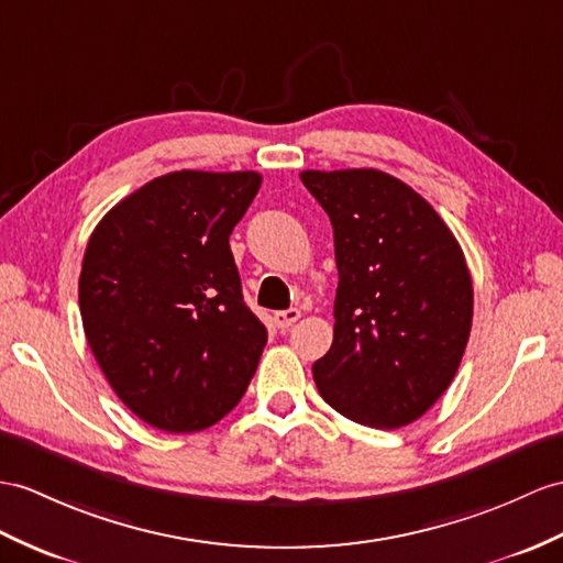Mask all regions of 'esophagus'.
Masks as SVG:
<instances>
[{"label":"esophagus","instance_id":"1","mask_svg":"<svg viewBox=\"0 0 563 563\" xmlns=\"http://www.w3.org/2000/svg\"><path fill=\"white\" fill-rule=\"evenodd\" d=\"M300 318V310L298 308H289V310H282V312H274V324L279 329H289L294 322H298Z\"/></svg>","mask_w":563,"mask_h":563}]
</instances>
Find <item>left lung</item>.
Returning <instances> with one entry per match:
<instances>
[{
	"mask_svg": "<svg viewBox=\"0 0 563 563\" xmlns=\"http://www.w3.org/2000/svg\"><path fill=\"white\" fill-rule=\"evenodd\" d=\"M334 229V341L312 365L322 399L394 430L440 399L473 324V282L432 205L377 169L300 174Z\"/></svg>",
	"mask_w": 563,
	"mask_h": 563,
	"instance_id": "1",
	"label": "left lung"
}]
</instances>
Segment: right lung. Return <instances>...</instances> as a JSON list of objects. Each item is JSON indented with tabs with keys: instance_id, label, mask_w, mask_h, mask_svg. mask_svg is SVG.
<instances>
[{
	"instance_id": "1",
	"label": "right lung",
	"mask_w": 563,
	"mask_h": 563,
	"mask_svg": "<svg viewBox=\"0 0 563 563\" xmlns=\"http://www.w3.org/2000/svg\"><path fill=\"white\" fill-rule=\"evenodd\" d=\"M257 172H172L109 210L78 279L86 339L131 413L198 432L234 408L267 329L243 303L229 236L257 196Z\"/></svg>"
}]
</instances>
